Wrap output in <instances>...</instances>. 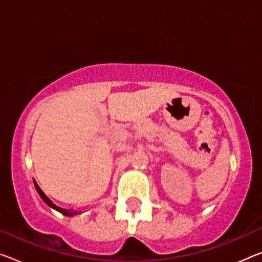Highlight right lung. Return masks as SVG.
<instances>
[{
    "mask_svg": "<svg viewBox=\"0 0 262 262\" xmlns=\"http://www.w3.org/2000/svg\"><path fill=\"white\" fill-rule=\"evenodd\" d=\"M34 184H35V188H36V191H37V193L39 194V196H41V198L43 199V201L44 203H46L48 206H50L51 208H54V210H56V211H58L59 213H62L63 215H69V216H71V215H75V214H78L77 212L76 211H71V210H66V208H62V207H58L57 205H55L54 203H52V201L48 198V196L44 194L43 193V191L41 190V188H39V186L37 184H36V182H34Z\"/></svg>",
    "mask_w": 262,
    "mask_h": 262,
    "instance_id": "right-lung-1",
    "label": "right lung"
}]
</instances>
